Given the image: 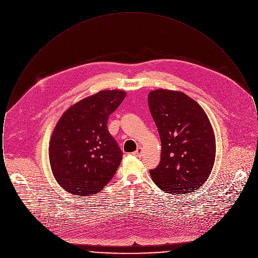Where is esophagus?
I'll use <instances>...</instances> for the list:
<instances>
[{
	"mask_svg": "<svg viewBox=\"0 0 258 258\" xmlns=\"http://www.w3.org/2000/svg\"><path fill=\"white\" fill-rule=\"evenodd\" d=\"M142 154H143V149L141 147H138L133 155H135V157H137V158H141Z\"/></svg>",
	"mask_w": 258,
	"mask_h": 258,
	"instance_id": "34e87169",
	"label": "esophagus"
}]
</instances>
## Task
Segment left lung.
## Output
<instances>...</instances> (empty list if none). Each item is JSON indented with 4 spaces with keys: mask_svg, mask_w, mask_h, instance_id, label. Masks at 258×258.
<instances>
[{
    "mask_svg": "<svg viewBox=\"0 0 258 258\" xmlns=\"http://www.w3.org/2000/svg\"><path fill=\"white\" fill-rule=\"evenodd\" d=\"M148 103L161 142L160 164L150 170L153 181L167 194L197 190L207 181L216 158V138L207 114L179 91H151Z\"/></svg>",
    "mask_w": 258,
    "mask_h": 258,
    "instance_id": "8db88e82",
    "label": "left lung"
}]
</instances>
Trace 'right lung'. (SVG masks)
<instances>
[{"instance_id": "1", "label": "right lung", "mask_w": 258, "mask_h": 258, "mask_svg": "<svg viewBox=\"0 0 258 258\" xmlns=\"http://www.w3.org/2000/svg\"><path fill=\"white\" fill-rule=\"evenodd\" d=\"M125 95L102 90L74 103L59 119L50 139V166L57 183L71 195H96L117 171L123 153L107 121Z\"/></svg>"}]
</instances>
